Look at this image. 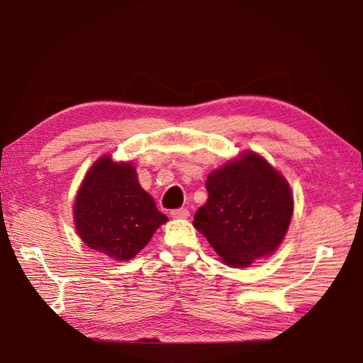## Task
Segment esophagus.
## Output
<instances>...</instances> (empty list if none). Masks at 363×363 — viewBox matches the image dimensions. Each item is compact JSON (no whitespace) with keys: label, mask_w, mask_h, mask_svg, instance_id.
Listing matches in <instances>:
<instances>
[{"label":"esophagus","mask_w":363,"mask_h":363,"mask_svg":"<svg viewBox=\"0 0 363 363\" xmlns=\"http://www.w3.org/2000/svg\"><path fill=\"white\" fill-rule=\"evenodd\" d=\"M189 211L186 207H182V208H175V211L171 212V216L175 218V219H186L189 218Z\"/></svg>","instance_id":"esophagus-1"}]
</instances>
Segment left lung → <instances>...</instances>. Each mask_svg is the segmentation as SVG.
<instances>
[{
	"label": "left lung",
	"instance_id": "obj_1",
	"mask_svg": "<svg viewBox=\"0 0 363 363\" xmlns=\"http://www.w3.org/2000/svg\"><path fill=\"white\" fill-rule=\"evenodd\" d=\"M208 199L194 216V227L206 236L225 265L247 268L271 256L288 232L294 199L283 175L256 152L208 174Z\"/></svg>",
	"mask_w": 363,
	"mask_h": 363
}]
</instances>
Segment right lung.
<instances>
[{
  "mask_svg": "<svg viewBox=\"0 0 363 363\" xmlns=\"http://www.w3.org/2000/svg\"><path fill=\"white\" fill-rule=\"evenodd\" d=\"M168 221L140 188L130 162L98 159L77 192L74 224L91 250L119 262L133 259Z\"/></svg>",
  "mask_w": 363,
  "mask_h": 363,
  "instance_id": "1",
  "label": "right lung"
}]
</instances>
